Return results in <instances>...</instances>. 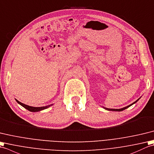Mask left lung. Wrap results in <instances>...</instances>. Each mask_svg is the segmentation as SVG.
I'll use <instances>...</instances> for the list:
<instances>
[{
  "label": "left lung",
  "instance_id": "1",
  "mask_svg": "<svg viewBox=\"0 0 154 154\" xmlns=\"http://www.w3.org/2000/svg\"><path fill=\"white\" fill-rule=\"evenodd\" d=\"M138 100H139V99H138V100H136L135 102H134V103H132V104H131V105H128V106H126V107H123V108H122V109H108V108H105V107H103V108H104L105 109H106V110H108V111H122L125 110V109H127L128 107H129L130 106H131V105H132L134 104V103H135L136 102H137Z\"/></svg>",
  "mask_w": 154,
  "mask_h": 154
}]
</instances>
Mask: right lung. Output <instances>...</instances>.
Returning a JSON list of instances; mask_svg holds the SVG:
<instances>
[{
  "mask_svg": "<svg viewBox=\"0 0 154 154\" xmlns=\"http://www.w3.org/2000/svg\"><path fill=\"white\" fill-rule=\"evenodd\" d=\"M16 100V101H17V103H19L20 105H22V107H24V108L26 109H28V111H31V112H37V111H42V110H43V109H47V108L49 107L50 106H51V105H53V104H52V105H47V106H45V107H31V106H29V105H27L23 104V103H21V102H20L19 101H18L17 100Z\"/></svg>",
  "mask_w": 154,
  "mask_h": 154,
  "instance_id": "add662e5",
  "label": "right lung"
}]
</instances>
